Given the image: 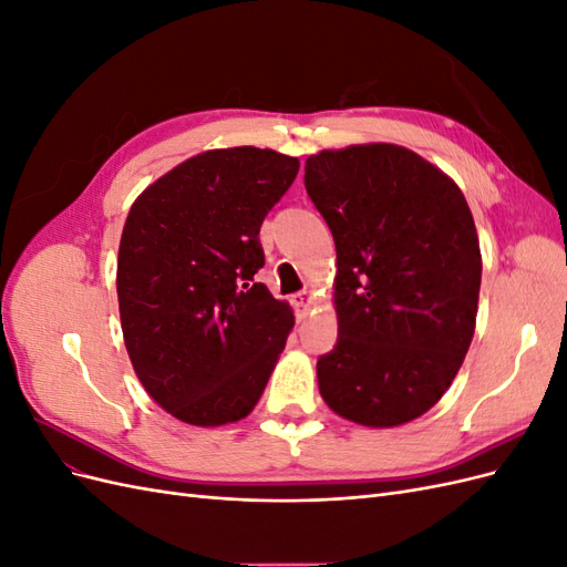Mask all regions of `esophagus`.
I'll return each mask as SVG.
<instances>
[{
	"label": "esophagus",
	"mask_w": 567,
	"mask_h": 567,
	"mask_svg": "<svg viewBox=\"0 0 567 567\" xmlns=\"http://www.w3.org/2000/svg\"><path fill=\"white\" fill-rule=\"evenodd\" d=\"M312 300H315V296L310 293V290H300V293L293 296V305H296L298 317H305V315H307V310H310Z\"/></svg>",
	"instance_id": "obj_1"
}]
</instances>
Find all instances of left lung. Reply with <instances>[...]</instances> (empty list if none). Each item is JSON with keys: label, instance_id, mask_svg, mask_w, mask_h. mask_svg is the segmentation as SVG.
Wrapping results in <instances>:
<instances>
[{"label": "left lung", "instance_id": "8db88e82", "mask_svg": "<svg viewBox=\"0 0 567 567\" xmlns=\"http://www.w3.org/2000/svg\"><path fill=\"white\" fill-rule=\"evenodd\" d=\"M305 188L338 255L321 398L359 425L414 421L447 392L475 331L483 257L468 203L394 144L321 151L305 163Z\"/></svg>", "mask_w": 567, "mask_h": 567}]
</instances>
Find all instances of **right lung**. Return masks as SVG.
Wrapping results in <instances>:
<instances>
[{"mask_svg": "<svg viewBox=\"0 0 567 567\" xmlns=\"http://www.w3.org/2000/svg\"><path fill=\"white\" fill-rule=\"evenodd\" d=\"M298 158L255 146L205 151L134 200L117 252L125 348L146 392L175 419H246L293 329V310L255 274L260 227Z\"/></svg>", "mask_w": 567, "mask_h": 567, "instance_id": "right-lung-1", "label": "right lung"}]
</instances>
